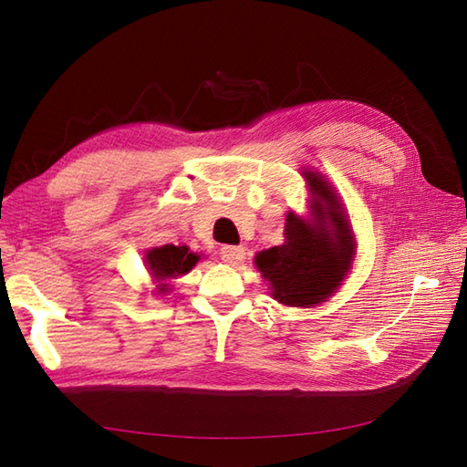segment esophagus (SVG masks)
Masks as SVG:
<instances>
[{"mask_svg": "<svg viewBox=\"0 0 467 467\" xmlns=\"http://www.w3.org/2000/svg\"><path fill=\"white\" fill-rule=\"evenodd\" d=\"M221 258L223 262L231 266H236L238 262H243L244 258V248L243 246H221Z\"/></svg>", "mask_w": 467, "mask_h": 467, "instance_id": "obj_1", "label": "esophagus"}]
</instances>
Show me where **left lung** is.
Segmentation results:
<instances>
[{
    "instance_id": "obj_1",
    "label": "left lung",
    "mask_w": 467,
    "mask_h": 467,
    "mask_svg": "<svg viewBox=\"0 0 467 467\" xmlns=\"http://www.w3.org/2000/svg\"><path fill=\"white\" fill-rule=\"evenodd\" d=\"M312 189V219L288 213L285 243L256 254L254 265L270 282L272 297L292 307L326 302L351 268L355 238L331 185L306 171Z\"/></svg>"
}]
</instances>
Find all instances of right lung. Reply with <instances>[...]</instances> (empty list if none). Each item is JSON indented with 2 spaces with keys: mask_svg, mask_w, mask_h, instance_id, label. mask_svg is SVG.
<instances>
[{
  "mask_svg": "<svg viewBox=\"0 0 467 467\" xmlns=\"http://www.w3.org/2000/svg\"><path fill=\"white\" fill-rule=\"evenodd\" d=\"M197 260L199 256L189 253L187 246H173V244L151 248L146 254L148 270L151 274V278H155L158 282L183 276V274H187L197 265ZM165 290H167V284H160V292H165Z\"/></svg>",
  "mask_w": 467,
  "mask_h": 467,
  "instance_id": "add662e5",
  "label": "right lung"
}]
</instances>
